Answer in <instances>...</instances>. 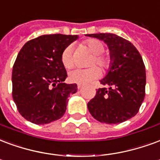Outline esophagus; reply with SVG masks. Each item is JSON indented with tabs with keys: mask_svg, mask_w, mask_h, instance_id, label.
I'll use <instances>...</instances> for the list:
<instances>
[{
	"mask_svg": "<svg viewBox=\"0 0 160 160\" xmlns=\"http://www.w3.org/2000/svg\"><path fill=\"white\" fill-rule=\"evenodd\" d=\"M82 87H83V85H80V84H79V85L77 86V88H78V89H81Z\"/></svg>",
	"mask_w": 160,
	"mask_h": 160,
	"instance_id": "obj_1",
	"label": "esophagus"
}]
</instances>
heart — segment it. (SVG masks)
I'll use <instances>...</instances> for the list:
<instances>
[{
    "instance_id": "obj_1",
    "label": "heart",
    "mask_w": 160,
    "mask_h": 160,
    "mask_svg": "<svg viewBox=\"0 0 160 160\" xmlns=\"http://www.w3.org/2000/svg\"><path fill=\"white\" fill-rule=\"evenodd\" d=\"M86 46L90 52L93 54V57L90 61L89 66L98 65L102 70H108L111 66V58L102 54L105 50V45L103 42L97 39H89L86 41ZM61 62L63 67L67 69L74 68L75 59L73 45H68L62 50L61 53ZM99 75L100 70L96 67H92L86 69H75L69 73L68 80L72 83L86 85L96 80Z\"/></svg>"
}]
</instances>
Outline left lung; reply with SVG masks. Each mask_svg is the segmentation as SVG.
I'll use <instances>...</instances> for the list:
<instances>
[{
  "instance_id": "obj_1",
  "label": "left lung",
  "mask_w": 160,
  "mask_h": 160,
  "mask_svg": "<svg viewBox=\"0 0 160 160\" xmlns=\"http://www.w3.org/2000/svg\"><path fill=\"white\" fill-rule=\"evenodd\" d=\"M108 46L111 68L100 80L109 88L96 90L87 107L92 117L106 124H119L134 117L145 97L146 70L142 56L133 44L110 33L86 35Z\"/></svg>"
}]
</instances>
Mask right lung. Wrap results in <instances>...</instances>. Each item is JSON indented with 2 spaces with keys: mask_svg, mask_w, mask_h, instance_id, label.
Segmentation results:
<instances>
[{
  "mask_svg": "<svg viewBox=\"0 0 160 160\" xmlns=\"http://www.w3.org/2000/svg\"><path fill=\"white\" fill-rule=\"evenodd\" d=\"M78 35H41L24 44L12 68V98L19 113L30 122L45 125L63 116L76 84L63 83L67 72L61 62L65 47Z\"/></svg>",
  "mask_w": 160,
  "mask_h": 160,
  "instance_id": "add662e5",
  "label": "right lung"
}]
</instances>
